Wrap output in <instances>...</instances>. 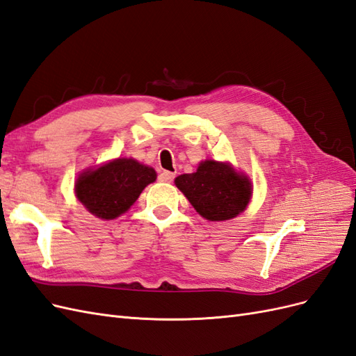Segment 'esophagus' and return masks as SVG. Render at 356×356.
<instances>
[{"label":"esophagus","mask_w":356,"mask_h":356,"mask_svg":"<svg viewBox=\"0 0 356 356\" xmlns=\"http://www.w3.org/2000/svg\"><path fill=\"white\" fill-rule=\"evenodd\" d=\"M174 178H175V174H174V172H169V170H163V172H160V174H159V181L160 182H172V181H174Z\"/></svg>","instance_id":"1"}]
</instances>
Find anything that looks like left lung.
Segmentation results:
<instances>
[{
	"label": "left lung",
	"mask_w": 356,
	"mask_h": 356,
	"mask_svg": "<svg viewBox=\"0 0 356 356\" xmlns=\"http://www.w3.org/2000/svg\"><path fill=\"white\" fill-rule=\"evenodd\" d=\"M177 187L203 218L225 221L245 211L251 199V182L230 165L202 161L195 174L175 178Z\"/></svg>",
	"instance_id": "obj_1"
}]
</instances>
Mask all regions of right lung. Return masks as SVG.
<instances>
[{
	"label": "right lung",
	"instance_id": "right-lung-1",
	"mask_svg": "<svg viewBox=\"0 0 356 356\" xmlns=\"http://www.w3.org/2000/svg\"><path fill=\"white\" fill-rule=\"evenodd\" d=\"M156 181V170L134 159H117L81 174L77 199L98 218L113 220L132 207L143 190Z\"/></svg>",
	"mask_w": 356,
	"mask_h": 356
}]
</instances>
